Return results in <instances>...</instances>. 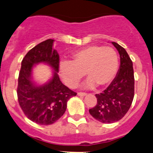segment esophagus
<instances>
[{
  "label": "esophagus",
  "instance_id": "obj_1",
  "mask_svg": "<svg viewBox=\"0 0 153 153\" xmlns=\"http://www.w3.org/2000/svg\"><path fill=\"white\" fill-rule=\"evenodd\" d=\"M78 96H81V97H82V96H87V93H81V92H79V93H78Z\"/></svg>",
  "mask_w": 153,
  "mask_h": 153
}]
</instances>
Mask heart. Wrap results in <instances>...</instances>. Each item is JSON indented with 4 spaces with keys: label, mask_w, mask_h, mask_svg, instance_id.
<instances>
[{
    "label": "heart",
    "mask_w": 153,
    "mask_h": 153,
    "mask_svg": "<svg viewBox=\"0 0 153 153\" xmlns=\"http://www.w3.org/2000/svg\"><path fill=\"white\" fill-rule=\"evenodd\" d=\"M119 60L116 51L111 47L90 45L75 51L72 60H63L59 69L63 81L69 87H75L84 76L89 78L86 86L104 87L116 76Z\"/></svg>",
    "instance_id": "1"
}]
</instances>
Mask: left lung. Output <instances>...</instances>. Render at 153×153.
<instances>
[{"label":"left lung","mask_w":153,"mask_h":153,"mask_svg":"<svg viewBox=\"0 0 153 153\" xmlns=\"http://www.w3.org/2000/svg\"><path fill=\"white\" fill-rule=\"evenodd\" d=\"M120 56V66L116 77L108 88L96 94L97 104L89 110L90 115L103 123H113L126 115L134 95L132 61L128 53L117 42H112Z\"/></svg>","instance_id":"1"}]
</instances>
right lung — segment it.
<instances>
[{
  "instance_id": "add662e5",
  "label": "right lung",
  "mask_w": 153,
  "mask_h": 153,
  "mask_svg": "<svg viewBox=\"0 0 153 153\" xmlns=\"http://www.w3.org/2000/svg\"><path fill=\"white\" fill-rule=\"evenodd\" d=\"M54 39H47L30 50L22 61L18 79L17 96L19 105L27 117L40 125H51L58 120L66 110L67 102L77 93L60 81V57L53 47ZM46 62L55 73L49 82L35 85L31 72L35 64Z\"/></svg>"
}]
</instances>
